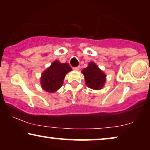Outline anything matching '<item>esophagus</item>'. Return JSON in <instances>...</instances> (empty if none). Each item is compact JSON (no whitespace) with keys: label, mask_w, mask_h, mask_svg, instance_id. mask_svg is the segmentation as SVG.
<instances>
[{"label":"esophagus","mask_w":150,"mask_h":150,"mask_svg":"<svg viewBox=\"0 0 150 150\" xmlns=\"http://www.w3.org/2000/svg\"><path fill=\"white\" fill-rule=\"evenodd\" d=\"M73 69L74 71H79V67H73Z\"/></svg>","instance_id":"esophagus-1"}]
</instances>
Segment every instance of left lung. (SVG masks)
Masks as SVG:
<instances>
[{
    "mask_svg": "<svg viewBox=\"0 0 150 150\" xmlns=\"http://www.w3.org/2000/svg\"><path fill=\"white\" fill-rule=\"evenodd\" d=\"M85 79L86 85L92 90H101L104 87L106 74L98 68L94 62H90L88 66L81 71Z\"/></svg>",
    "mask_w": 150,
    "mask_h": 150,
    "instance_id": "obj_1",
    "label": "left lung"
}]
</instances>
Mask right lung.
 <instances>
[{
    "instance_id": "1",
    "label": "right lung",
    "mask_w": 150,
    "mask_h": 150,
    "mask_svg": "<svg viewBox=\"0 0 150 150\" xmlns=\"http://www.w3.org/2000/svg\"><path fill=\"white\" fill-rule=\"evenodd\" d=\"M72 71L68 63H61L55 60L51 66L42 73L40 82L45 91L53 93L62 87L66 75Z\"/></svg>"
}]
</instances>
